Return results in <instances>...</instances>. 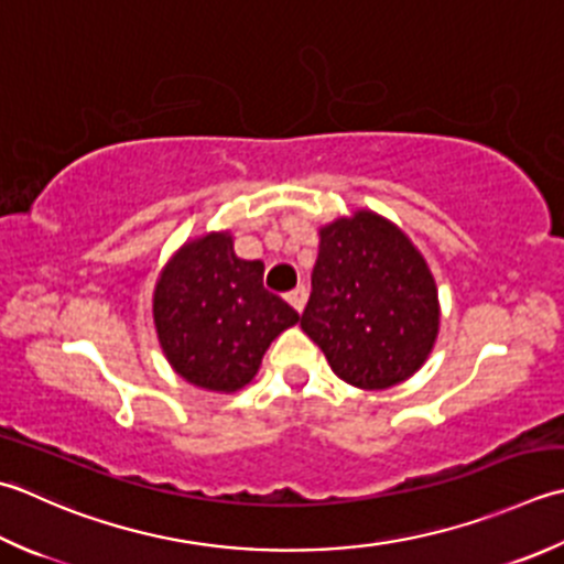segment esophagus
I'll return each mask as SVG.
<instances>
[{"label": "esophagus", "mask_w": 564, "mask_h": 564, "mask_svg": "<svg viewBox=\"0 0 564 564\" xmlns=\"http://www.w3.org/2000/svg\"><path fill=\"white\" fill-rule=\"evenodd\" d=\"M285 301L291 303V307H293L295 313H303L305 301H307V289H305V285H297L295 291H291L289 295H285Z\"/></svg>", "instance_id": "1"}]
</instances>
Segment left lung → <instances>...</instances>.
<instances>
[{
	"label": "left lung",
	"mask_w": 564,
	"mask_h": 564,
	"mask_svg": "<svg viewBox=\"0 0 564 564\" xmlns=\"http://www.w3.org/2000/svg\"><path fill=\"white\" fill-rule=\"evenodd\" d=\"M301 327L341 381L364 391L389 389L411 379L433 351L437 285L399 227L357 209L319 227Z\"/></svg>",
	"instance_id": "1"
}]
</instances>
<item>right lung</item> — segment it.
<instances>
[{
    "label": "right lung",
    "instance_id": "1",
    "mask_svg": "<svg viewBox=\"0 0 564 564\" xmlns=\"http://www.w3.org/2000/svg\"><path fill=\"white\" fill-rule=\"evenodd\" d=\"M301 315L263 289V263L235 253L229 231H209L173 253L153 291V325L165 359L187 383L235 393Z\"/></svg>",
    "mask_w": 564,
    "mask_h": 564
}]
</instances>
